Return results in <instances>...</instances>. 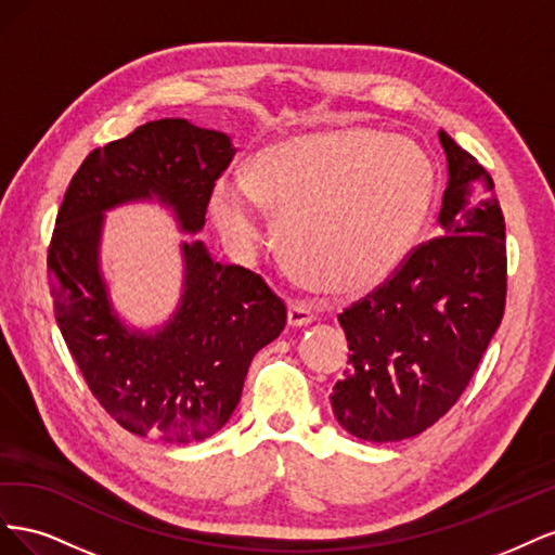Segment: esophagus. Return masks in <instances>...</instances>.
<instances>
[{
    "label": "esophagus",
    "mask_w": 555,
    "mask_h": 555,
    "mask_svg": "<svg viewBox=\"0 0 555 555\" xmlns=\"http://www.w3.org/2000/svg\"><path fill=\"white\" fill-rule=\"evenodd\" d=\"M312 319H314L312 308L306 304V300H298V298L289 300V324L292 326H306L312 322Z\"/></svg>",
    "instance_id": "1"
}]
</instances>
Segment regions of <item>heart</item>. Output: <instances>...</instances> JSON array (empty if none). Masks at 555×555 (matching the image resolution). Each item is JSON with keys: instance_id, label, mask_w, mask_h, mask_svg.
Listing matches in <instances>:
<instances>
[{"instance_id": "1", "label": "heart", "mask_w": 555, "mask_h": 555, "mask_svg": "<svg viewBox=\"0 0 555 555\" xmlns=\"http://www.w3.org/2000/svg\"><path fill=\"white\" fill-rule=\"evenodd\" d=\"M435 169L414 141L375 129H333L275 143L222 180L212 215L227 236L251 247L261 208L280 217V243L317 289L361 294L391 278L422 233Z\"/></svg>"}]
</instances>
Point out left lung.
<instances>
[{"label": "left lung", "instance_id": "obj_1", "mask_svg": "<svg viewBox=\"0 0 555 555\" xmlns=\"http://www.w3.org/2000/svg\"><path fill=\"white\" fill-rule=\"evenodd\" d=\"M440 143L449 164L442 236L412 247L391 278L338 314L351 367L331 408L359 440H408L442 418L505 314V217L493 178L444 131Z\"/></svg>", "mask_w": 555, "mask_h": 555}]
</instances>
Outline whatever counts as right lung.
Here are the masks:
<instances>
[{
    "instance_id": "obj_1",
    "label": "right lung",
    "mask_w": 555,
    "mask_h": 555,
    "mask_svg": "<svg viewBox=\"0 0 555 555\" xmlns=\"http://www.w3.org/2000/svg\"><path fill=\"white\" fill-rule=\"evenodd\" d=\"M233 155L222 131L147 122L92 150L57 210L48 278L62 338L102 408L141 438L184 444L220 430L251 359L287 324V306L261 275L212 261L196 241L182 245L188 289L173 322L157 335L129 333L111 314L96 271L102 212L155 194L182 229L198 231Z\"/></svg>"
}]
</instances>
